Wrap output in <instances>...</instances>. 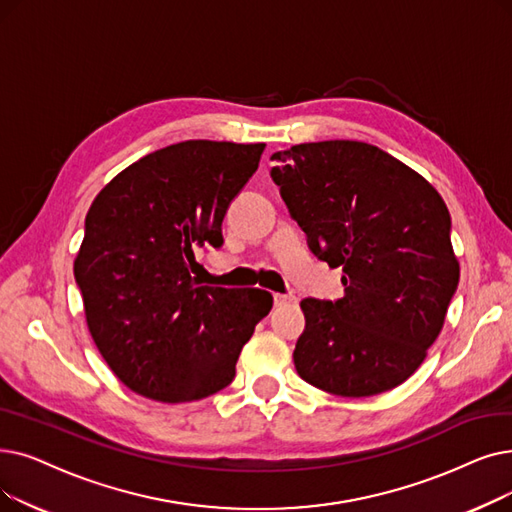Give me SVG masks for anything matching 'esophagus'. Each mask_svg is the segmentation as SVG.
Wrapping results in <instances>:
<instances>
[{
    "label": "esophagus",
    "instance_id": "obj_1",
    "mask_svg": "<svg viewBox=\"0 0 512 512\" xmlns=\"http://www.w3.org/2000/svg\"><path fill=\"white\" fill-rule=\"evenodd\" d=\"M293 301H295V297H293V295H280V293H276V295H274V305H276V307L286 305V303H293Z\"/></svg>",
    "mask_w": 512,
    "mask_h": 512
}]
</instances>
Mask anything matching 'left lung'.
I'll use <instances>...</instances> for the list:
<instances>
[{
    "mask_svg": "<svg viewBox=\"0 0 512 512\" xmlns=\"http://www.w3.org/2000/svg\"><path fill=\"white\" fill-rule=\"evenodd\" d=\"M272 161L307 247L343 270L341 299L301 301L299 376L343 397L402 385L439 337L460 278L446 203L425 177L366 142L297 144Z\"/></svg>",
    "mask_w": 512,
    "mask_h": 512,
    "instance_id": "obj_1",
    "label": "left lung"
}]
</instances>
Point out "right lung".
I'll return each instance as SVG.
<instances>
[{
	"label": "right lung",
	"mask_w": 512,
	"mask_h": 512,
	"mask_svg": "<svg viewBox=\"0 0 512 512\" xmlns=\"http://www.w3.org/2000/svg\"><path fill=\"white\" fill-rule=\"evenodd\" d=\"M265 144L188 140L146 154L85 217L75 280L102 358L121 383L165 404L228 387L272 295L201 286L194 247H221V221Z\"/></svg>",
	"instance_id": "1"
}]
</instances>
